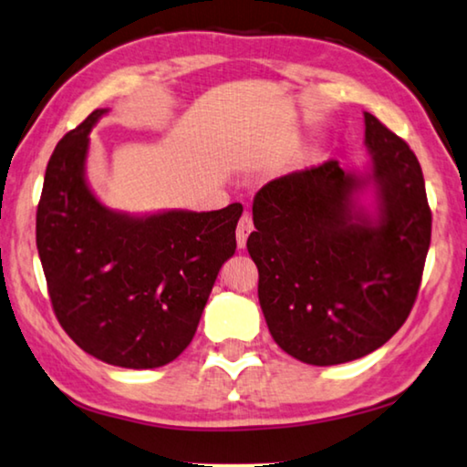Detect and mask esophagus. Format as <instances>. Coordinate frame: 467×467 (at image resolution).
<instances>
[{"mask_svg":"<svg viewBox=\"0 0 467 467\" xmlns=\"http://www.w3.org/2000/svg\"><path fill=\"white\" fill-rule=\"evenodd\" d=\"M254 231V222H252V215L249 213H243L239 224H236V245H239V249L245 247L247 243V236L252 234Z\"/></svg>","mask_w":467,"mask_h":467,"instance_id":"1","label":"esophagus"}]
</instances>
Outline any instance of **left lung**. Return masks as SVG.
<instances>
[{
  "label": "left lung",
  "instance_id": "left-lung-1",
  "mask_svg": "<svg viewBox=\"0 0 467 467\" xmlns=\"http://www.w3.org/2000/svg\"><path fill=\"white\" fill-rule=\"evenodd\" d=\"M370 162L337 161L268 182L254 199L247 252L268 332L311 366L364 358L415 305L431 239L417 156L364 111Z\"/></svg>",
  "mask_w": 467,
  "mask_h": 467
}]
</instances>
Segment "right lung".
Here are the masks:
<instances>
[{
  "instance_id": "add662e5",
  "label": "right lung",
  "mask_w": 467,
  "mask_h": 467,
  "mask_svg": "<svg viewBox=\"0 0 467 467\" xmlns=\"http://www.w3.org/2000/svg\"><path fill=\"white\" fill-rule=\"evenodd\" d=\"M95 109L46 167L36 241L58 324L88 356L148 370L192 340L243 207L129 213L99 201L87 177Z\"/></svg>"
}]
</instances>
